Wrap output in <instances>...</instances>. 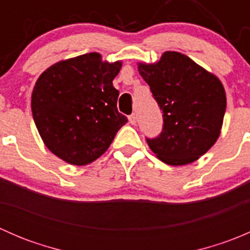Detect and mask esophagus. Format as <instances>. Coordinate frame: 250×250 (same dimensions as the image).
<instances>
[{
    "mask_svg": "<svg viewBox=\"0 0 250 250\" xmlns=\"http://www.w3.org/2000/svg\"><path fill=\"white\" fill-rule=\"evenodd\" d=\"M128 120H129V122L132 123V125H135V123H137V116H135V113L130 115L129 117H128Z\"/></svg>",
    "mask_w": 250,
    "mask_h": 250,
    "instance_id": "1",
    "label": "esophagus"
}]
</instances>
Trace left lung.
Returning a JSON list of instances; mask_svg holds the SVG:
<instances>
[{
	"label": "left lung",
	"instance_id": "1",
	"mask_svg": "<svg viewBox=\"0 0 250 250\" xmlns=\"http://www.w3.org/2000/svg\"><path fill=\"white\" fill-rule=\"evenodd\" d=\"M138 71L163 112L160 137L146 139L162 162L185 166L197 161L218 140L226 110L221 81L179 52L168 50Z\"/></svg>",
	"mask_w": 250,
	"mask_h": 250
}]
</instances>
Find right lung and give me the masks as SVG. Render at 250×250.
<instances>
[{
	"label": "right lung",
	"mask_w": 250,
	"mask_h": 250,
	"mask_svg": "<svg viewBox=\"0 0 250 250\" xmlns=\"http://www.w3.org/2000/svg\"><path fill=\"white\" fill-rule=\"evenodd\" d=\"M122 62H109L99 53L62 60L41 74L31 95L37 130L50 152L69 165L99 158L128 122L117 110L113 78Z\"/></svg>",
	"instance_id": "obj_1"
}]
</instances>
